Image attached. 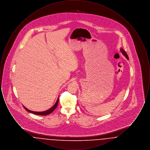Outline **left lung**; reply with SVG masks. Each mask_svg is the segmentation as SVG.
<instances>
[{
    "instance_id": "8db88e82",
    "label": "left lung",
    "mask_w": 150,
    "mask_h": 150,
    "mask_svg": "<svg viewBox=\"0 0 150 150\" xmlns=\"http://www.w3.org/2000/svg\"><path fill=\"white\" fill-rule=\"evenodd\" d=\"M120 51L121 52V53H122V54L125 56V57H126L128 59H129V57L128 56V54H127V53L125 52V50H124L123 49H122V48H121L120 49Z\"/></svg>"
}]
</instances>
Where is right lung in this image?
Segmentation results:
<instances>
[{
	"instance_id": "right-lung-1",
	"label": "right lung",
	"mask_w": 150,
	"mask_h": 150,
	"mask_svg": "<svg viewBox=\"0 0 150 150\" xmlns=\"http://www.w3.org/2000/svg\"><path fill=\"white\" fill-rule=\"evenodd\" d=\"M58 101H59V98H57V101L56 102V103L53 105V106L51 107L50 108L49 110H47V111H43V112H35V111H31V110H29V109H28L27 108L23 106L24 108L29 112H31V113H33V114H34L38 115H47L50 114V113H52L57 107V105H58Z\"/></svg>"
}]
</instances>
